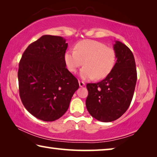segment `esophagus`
Here are the masks:
<instances>
[{
    "mask_svg": "<svg viewBox=\"0 0 157 157\" xmlns=\"http://www.w3.org/2000/svg\"><path fill=\"white\" fill-rule=\"evenodd\" d=\"M79 86H80V87H82V86H84V85H85V83H84V82L79 80Z\"/></svg>",
    "mask_w": 157,
    "mask_h": 157,
    "instance_id": "obj_1",
    "label": "esophagus"
}]
</instances>
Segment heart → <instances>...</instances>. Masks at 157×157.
I'll return each mask as SVG.
<instances>
[{
	"mask_svg": "<svg viewBox=\"0 0 157 157\" xmlns=\"http://www.w3.org/2000/svg\"><path fill=\"white\" fill-rule=\"evenodd\" d=\"M65 62L69 71L75 72L79 67L83 79H103L109 74L115 66L116 53L112 48L107 47L102 42L94 40H83L78 42L75 50H70L65 54Z\"/></svg>",
	"mask_w": 157,
	"mask_h": 157,
	"instance_id": "b5f03b06",
	"label": "heart"
}]
</instances>
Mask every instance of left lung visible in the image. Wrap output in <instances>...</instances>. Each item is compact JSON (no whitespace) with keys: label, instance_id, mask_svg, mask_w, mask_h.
<instances>
[{"label":"left lung","instance_id":"8db88e82","mask_svg":"<svg viewBox=\"0 0 157 157\" xmlns=\"http://www.w3.org/2000/svg\"><path fill=\"white\" fill-rule=\"evenodd\" d=\"M113 49L117 60L111 72L100 82L86 84L87 110L96 120L106 123L116 121L125 113L137 80L136 63L131 50L118 41Z\"/></svg>","mask_w":157,"mask_h":157}]
</instances>
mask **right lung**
Listing matches in <instances>:
<instances>
[{"instance_id": "1", "label": "right lung", "mask_w": 157, "mask_h": 157, "mask_svg": "<svg viewBox=\"0 0 157 157\" xmlns=\"http://www.w3.org/2000/svg\"><path fill=\"white\" fill-rule=\"evenodd\" d=\"M68 44L62 36L44 35L29 45L18 65L19 95L32 115L54 121L68 110L78 80L66 68Z\"/></svg>"}]
</instances>
